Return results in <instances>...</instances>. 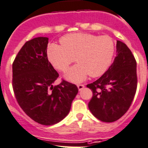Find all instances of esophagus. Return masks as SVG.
<instances>
[{"mask_svg":"<svg viewBox=\"0 0 148 148\" xmlns=\"http://www.w3.org/2000/svg\"><path fill=\"white\" fill-rule=\"evenodd\" d=\"M77 87H78V88H79V91H82L84 88H85V85H77Z\"/></svg>","mask_w":148,"mask_h":148,"instance_id":"obj_1","label":"esophagus"}]
</instances>
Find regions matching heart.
Instances as JSON below:
<instances>
[{
  "instance_id": "b5f03b06",
  "label": "heart",
  "mask_w": 148,
  "mask_h": 148,
  "mask_svg": "<svg viewBox=\"0 0 148 148\" xmlns=\"http://www.w3.org/2000/svg\"><path fill=\"white\" fill-rule=\"evenodd\" d=\"M61 46L48 45L47 58L54 68L66 72L74 60L77 64L66 73L72 82L84 81L88 75L99 77L110 66L115 53V44L109 36H97L88 33L68 34L60 39Z\"/></svg>"
}]
</instances>
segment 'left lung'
Instances as JSON below:
<instances>
[{
    "label": "left lung",
    "mask_w": 148,
    "mask_h": 148,
    "mask_svg": "<svg viewBox=\"0 0 148 148\" xmlns=\"http://www.w3.org/2000/svg\"><path fill=\"white\" fill-rule=\"evenodd\" d=\"M116 57L101 78L87 85L93 96L88 103L99 120L113 123L123 116L132 103L137 89L136 60L127 45L116 41Z\"/></svg>",
    "instance_id": "8db88e82"
}]
</instances>
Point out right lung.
Segmentation results:
<instances>
[{
	"mask_svg": "<svg viewBox=\"0 0 148 148\" xmlns=\"http://www.w3.org/2000/svg\"><path fill=\"white\" fill-rule=\"evenodd\" d=\"M48 38L26 41L13 63V88L27 116L45 125H54L68 115L79 89L63 80L53 86L59 74L48 61Z\"/></svg>",
	"mask_w": 148,
	"mask_h": 148,
	"instance_id": "right-lung-1",
	"label": "right lung"
}]
</instances>
